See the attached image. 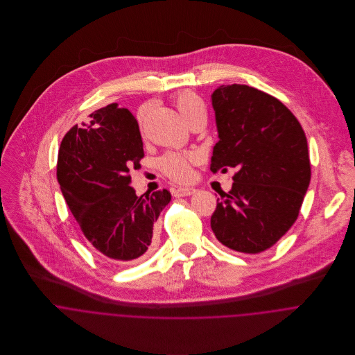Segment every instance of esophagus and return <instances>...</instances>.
I'll use <instances>...</instances> for the list:
<instances>
[{"label":"esophagus","instance_id":"esophagus-1","mask_svg":"<svg viewBox=\"0 0 355 355\" xmlns=\"http://www.w3.org/2000/svg\"><path fill=\"white\" fill-rule=\"evenodd\" d=\"M196 193H197V190L194 187H179L173 191V196L175 197H189Z\"/></svg>","mask_w":355,"mask_h":355}]
</instances>
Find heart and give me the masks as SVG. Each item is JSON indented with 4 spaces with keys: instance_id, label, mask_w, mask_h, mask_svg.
Returning a JSON list of instances; mask_svg holds the SVG:
<instances>
[{
    "instance_id": "b5f03b06",
    "label": "heart",
    "mask_w": 355,
    "mask_h": 355,
    "mask_svg": "<svg viewBox=\"0 0 355 355\" xmlns=\"http://www.w3.org/2000/svg\"><path fill=\"white\" fill-rule=\"evenodd\" d=\"M175 105L182 114V117L190 125L191 123L206 119V103L202 98L191 92L184 90L175 97ZM149 112V105L141 106L138 112V119L144 123L146 114ZM196 157L193 154H180V153H168L159 159V166L166 176L176 182H186L191 178V164L194 162Z\"/></svg>"
}]
</instances>
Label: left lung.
<instances>
[{
    "mask_svg": "<svg viewBox=\"0 0 355 355\" xmlns=\"http://www.w3.org/2000/svg\"><path fill=\"white\" fill-rule=\"evenodd\" d=\"M211 105L218 142L210 171L236 173L210 227L235 252H265L293 227L304 202L311 175L306 135L286 105L246 85L217 87Z\"/></svg>",
    "mask_w": 355,
    "mask_h": 355,
    "instance_id": "left-lung-1",
    "label": "left lung"
}]
</instances>
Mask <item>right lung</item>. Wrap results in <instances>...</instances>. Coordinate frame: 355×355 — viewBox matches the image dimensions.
Listing matches in <instances>:
<instances>
[{"instance_id": "obj_1", "label": "right lung", "mask_w": 355, "mask_h": 355, "mask_svg": "<svg viewBox=\"0 0 355 355\" xmlns=\"http://www.w3.org/2000/svg\"><path fill=\"white\" fill-rule=\"evenodd\" d=\"M144 142L132 113L110 103L64 137L57 180L90 246L109 262H134L146 253L153 225L171 201L168 190L138 197L130 169L141 168Z\"/></svg>"}]
</instances>
